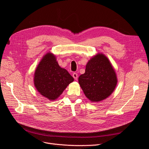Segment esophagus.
I'll return each mask as SVG.
<instances>
[{"instance_id": "obj_1", "label": "esophagus", "mask_w": 149, "mask_h": 149, "mask_svg": "<svg viewBox=\"0 0 149 149\" xmlns=\"http://www.w3.org/2000/svg\"><path fill=\"white\" fill-rule=\"evenodd\" d=\"M73 77L74 78V79L75 80H77V79H78V74L76 73H74L73 74Z\"/></svg>"}]
</instances>
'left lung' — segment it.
<instances>
[{
    "label": "left lung",
    "mask_w": 149,
    "mask_h": 149,
    "mask_svg": "<svg viewBox=\"0 0 149 149\" xmlns=\"http://www.w3.org/2000/svg\"><path fill=\"white\" fill-rule=\"evenodd\" d=\"M78 81L87 98L91 102H99L114 91L118 79L110 61L104 55L98 53L89 60Z\"/></svg>",
    "instance_id": "obj_1"
}]
</instances>
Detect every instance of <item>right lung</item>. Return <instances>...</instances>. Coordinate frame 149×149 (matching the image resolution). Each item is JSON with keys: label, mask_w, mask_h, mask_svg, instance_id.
<instances>
[{"label": "right lung", "mask_w": 149, "mask_h": 149, "mask_svg": "<svg viewBox=\"0 0 149 149\" xmlns=\"http://www.w3.org/2000/svg\"><path fill=\"white\" fill-rule=\"evenodd\" d=\"M34 85L44 97L54 101L74 81L68 71L61 68L55 56L48 53L40 61L34 74Z\"/></svg>", "instance_id": "right-lung-1"}]
</instances>
